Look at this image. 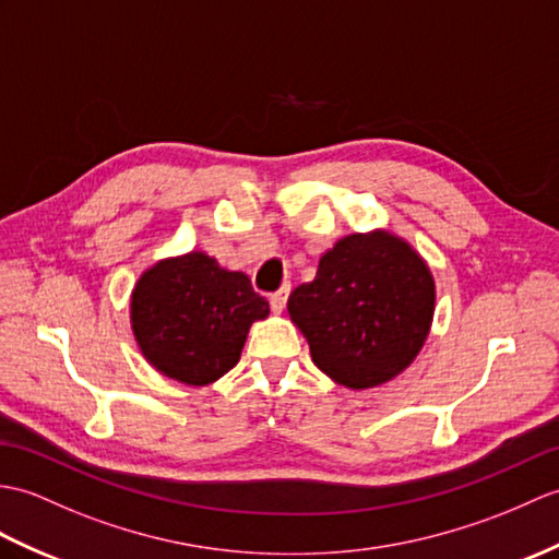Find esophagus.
Segmentation results:
<instances>
[{"mask_svg": "<svg viewBox=\"0 0 559 559\" xmlns=\"http://www.w3.org/2000/svg\"><path fill=\"white\" fill-rule=\"evenodd\" d=\"M288 295H290V285H283L281 290L271 293V297H269L271 309H274V311H283V309H285V302H288Z\"/></svg>", "mask_w": 559, "mask_h": 559, "instance_id": "34e87169", "label": "esophagus"}]
</instances>
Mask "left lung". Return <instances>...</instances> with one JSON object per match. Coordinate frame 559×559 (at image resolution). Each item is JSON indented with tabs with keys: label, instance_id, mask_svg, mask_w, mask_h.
<instances>
[{
	"label": "left lung",
	"instance_id": "obj_1",
	"mask_svg": "<svg viewBox=\"0 0 559 559\" xmlns=\"http://www.w3.org/2000/svg\"><path fill=\"white\" fill-rule=\"evenodd\" d=\"M436 305L433 276L405 240L347 236L321 257L317 278L288 297L314 365L347 388L391 381L419 355Z\"/></svg>",
	"mask_w": 559,
	"mask_h": 559
}]
</instances>
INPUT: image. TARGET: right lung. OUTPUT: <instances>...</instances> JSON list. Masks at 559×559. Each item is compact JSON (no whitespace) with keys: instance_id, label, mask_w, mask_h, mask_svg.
<instances>
[{"instance_id":"obj_1","label":"right lung","mask_w":559,"mask_h":559,"mask_svg":"<svg viewBox=\"0 0 559 559\" xmlns=\"http://www.w3.org/2000/svg\"><path fill=\"white\" fill-rule=\"evenodd\" d=\"M269 302L242 271L190 252L164 259L140 276L131 321L150 365L188 385H206L238 365L245 338Z\"/></svg>"}]
</instances>
